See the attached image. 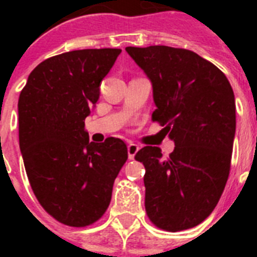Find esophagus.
<instances>
[{
  "mask_svg": "<svg viewBox=\"0 0 257 257\" xmlns=\"http://www.w3.org/2000/svg\"><path fill=\"white\" fill-rule=\"evenodd\" d=\"M139 149H140V147H139V145L133 144V143H129L128 144V157L131 159V160H133V159H135L136 153L139 152Z\"/></svg>",
  "mask_w": 257,
  "mask_h": 257,
  "instance_id": "1",
  "label": "esophagus"
}]
</instances>
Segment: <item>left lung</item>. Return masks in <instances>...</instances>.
Wrapping results in <instances>:
<instances>
[{
	"mask_svg": "<svg viewBox=\"0 0 257 257\" xmlns=\"http://www.w3.org/2000/svg\"><path fill=\"white\" fill-rule=\"evenodd\" d=\"M144 70L156 105L152 120L175 149L136 153L145 167V211L156 227H196L219 203L231 169L236 131L235 94L225 74L195 52L171 46L125 48Z\"/></svg>",
	"mask_w": 257,
	"mask_h": 257,
	"instance_id": "8db88e82",
	"label": "left lung"
}]
</instances>
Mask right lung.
Segmentation results:
<instances>
[{"label":"right lung","mask_w":257,"mask_h":257,"mask_svg":"<svg viewBox=\"0 0 257 257\" xmlns=\"http://www.w3.org/2000/svg\"><path fill=\"white\" fill-rule=\"evenodd\" d=\"M121 49L66 52L38 64L18 100V137L30 187L50 216L69 227L96 223L128 159L108 137L90 143L85 118Z\"/></svg>","instance_id":"1"}]
</instances>
